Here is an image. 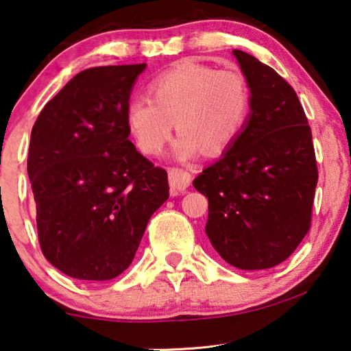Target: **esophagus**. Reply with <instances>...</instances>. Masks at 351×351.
<instances>
[{
    "label": "esophagus",
    "instance_id": "esophagus-1",
    "mask_svg": "<svg viewBox=\"0 0 351 351\" xmlns=\"http://www.w3.org/2000/svg\"><path fill=\"white\" fill-rule=\"evenodd\" d=\"M191 184V174L189 171L179 169V167H172L169 169V185L172 193H184Z\"/></svg>",
    "mask_w": 351,
    "mask_h": 351
}]
</instances>
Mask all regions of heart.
<instances>
[{"label":"heart","instance_id":"heart-1","mask_svg":"<svg viewBox=\"0 0 351 351\" xmlns=\"http://www.w3.org/2000/svg\"><path fill=\"white\" fill-rule=\"evenodd\" d=\"M152 99L136 97L126 107V123L138 150L160 155L172 136L174 155L190 160L203 152L220 155L233 145L251 112V89L239 70H217L199 62H180L158 75Z\"/></svg>","mask_w":351,"mask_h":351}]
</instances>
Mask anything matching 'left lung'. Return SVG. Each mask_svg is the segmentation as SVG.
I'll return each mask as SVG.
<instances>
[{
    "mask_svg": "<svg viewBox=\"0 0 351 351\" xmlns=\"http://www.w3.org/2000/svg\"><path fill=\"white\" fill-rule=\"evenodd\" d=\"M233 56L251 89V113L228 152L193 185L208 196L206 234L220 257L241 270H263L285 262L308 233L318 167L292 86L247 52Z\"/></svg>",
    "mask_w": 351,
    "mask_h": 351,
    "instance_id": "1",
    "label": "left lung"
}]
</instances>
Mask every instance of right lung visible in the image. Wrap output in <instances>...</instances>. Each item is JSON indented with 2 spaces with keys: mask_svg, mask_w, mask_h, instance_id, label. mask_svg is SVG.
<instances>
[{
  "mask_svg": "<svg viewBox=\"0 0 351 351\" xmlns=\"http://www.w3.org/2000/svg\"><path fill=\"white\" fill-rule=\"evenodd\" d=\"M145 64L80 71L38 114L27 171L45 257L65 275L107 281L131 265L167 172L129 141L126 107Z\"/></svg>",
  "mask_w": 351,
  "mask_h": 351,
  "instance_id": "right-lung-1",
  "label": "right lung"
}]
</instances>
